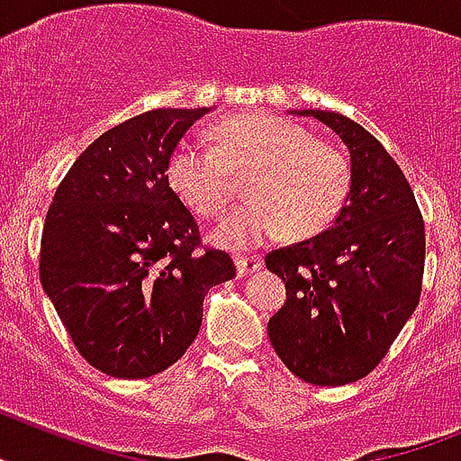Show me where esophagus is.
Returning <instances> with one entry per match:
<instances>
[{
    "label": "esophagus",
    "instance_id": "esophagus-1",
    "mask_svg": "<svg viewBox=\"0 0 461 461\" xmlns=\"http://www.w3.org/2000/svg\"><path fill=\"white\" fill-rule=\"evenodd\" d=\"M238 266V276H247V273H257L264 268V258L261 257H238L235 258Z\"/></svg>",
    "mask_w": 461,
    "mask_h": 461
}]
</instances>
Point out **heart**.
I'll return each instance as SVG.
<instances>
[{
  "label": "heart",
  "mask_w": 461,
  "mask_h": 461,
  "mask_svg": "<svg viewBox=\"0 0 461 461\" xmlns=\"http://www.w3.org/2000/svg\"><path fill=\"white\" fill-rule=\"evenodd\" d=\"M214 146L184 139L174 148L167 178L195 214H221L233 197V176L247 174V200L214 228L230 249H252L287 228L308 238L337 219L351 190V165L339 148L302 124L268 113L238 115L214 131Z\"/></svg>",
  "instance_id": "obj_1"
}]
</instances>
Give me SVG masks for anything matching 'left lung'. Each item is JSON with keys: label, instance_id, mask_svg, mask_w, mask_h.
<instances>
[{"label": "left lung", "instance_id": "obj_1", "mask_svg": "<svg viewBox=\"0 0 461 461\" xmlns=\"http://www.w3.org/2000/svg\"><path fill=\"white\" fill-rule=\"evenodd\" d=\"M290 113L339 136L351 190L325 233L266 257L287 287L268 337L299 379L344 386L375 370L420 303L424 221L408 178L367 129L332 110Z\"/></svg>", "mask_w": 461, "mask_h": 461}]
</instances>
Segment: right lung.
Instances as JSON below:
<instances>
[{
	"label": "right lung",
	"mask_w": 461,
	"mask_h": 461,
	"mask_svg": "<svg viewBox=\"0 0 461 461\" xmlns=\"http://www.w3.org/2000/svg\"><path fill=\"white\" fill-rule=\"evenodd\" d=\"M209 110H148L108 129L49 207L41 287L86 363L117 379L176 363L207 292L235 277L226 252L197 249L195 219L167 178L176 143Z\"/></svg>",
	"instance_id": "right-lung-1"
}]
</instances>
